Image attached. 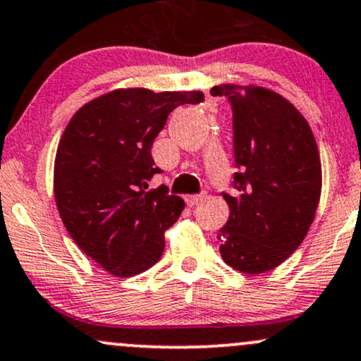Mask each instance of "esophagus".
Here are the masks:
<instances>
[{
    "instance_id": "34e87169",
    "label": "esophagus",
    "mask_w": 361,
    "mask_h": 361,
    "mask_svg": "<svg viewBox=\"0 0 361 361\" xmlns=\"http://www.w3.org/2000/svg\"><path fill=\"white\" fill-rule=\"evenodd\" d=\"M204 200H205V193H202V195H187V197H185V202H187V205H190V207H195V205L202 204Z\"/></svg>"
}]
</instances>
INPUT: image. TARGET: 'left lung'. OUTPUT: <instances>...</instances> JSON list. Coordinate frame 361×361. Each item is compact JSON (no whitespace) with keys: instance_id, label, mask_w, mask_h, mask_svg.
<instances>
[{"instance_id":"8db88e82","label":"left lung","mask_w":361,"mask_h":361,"mask_svg":"<svg viewBox=\"0 0 361 361\" xmlns=\"http://www.w3.org/2000/svg\"><path fill=\"white\" fill-rule=\"evenodd\" d=\"M212 96L233 106L238 173L228 223L217 235L221 257L245 274H264L302 245L314 223L322 166L310 125L288 99L260 85L221 84Z\"/></svg>"}]
</instances>
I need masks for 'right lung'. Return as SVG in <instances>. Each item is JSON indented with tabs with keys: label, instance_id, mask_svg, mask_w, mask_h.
<instances>
[{
	"label": "right lung",
	"instance_id": "obj_1",
	"mask_svg": "<svg viewBox=\"0 0 361 361\" xmlns=\"http://www.w3.org/2000/svg\"><path fill=\"white\" fill-rule=\"evenodd\" d=\"M202 101L200 90H111L82 106L59 138L53 178L59 217L111 276L140 274L161 259L166 229L185 202L164 185L149 190L161 173L150 149L174 108Z\"/></svg>",
	"mask_w": 361,
	"mask_h": 361
}]
</instances>
